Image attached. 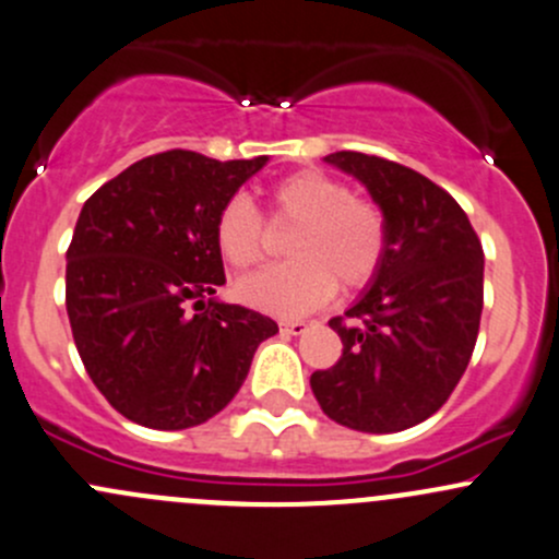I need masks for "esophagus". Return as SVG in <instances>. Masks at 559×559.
Instances as JSON below:
<instances>
[{
    "instance_id": "obj_1",
    "label": "esophagus",
    "mask_w": 559,
    "mask_h": 559,
    "mask_svg": "<svg viewBox=\"0 0 559 559\" xmlns=\"http://www.w3.org/2000/svg\"><path fill=\"white\" fill-rule=\"evenodd\" d=\"M306 321L300 319H284L281 321V332H286V335H302L306 332Z\"/></svg>"
}]
</instances>
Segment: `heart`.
Listing matches in <instances>:
<instances>
[{
  "instance_id": "b5f03b06",
  "label": "heart",
  "mask_w": 559,
  "mask_h": 559,
  "mask_svg": "<svg viewBox=\"0 0 559 559\" xmlns=\"http://www.w3.org/2000/svg\"><path fill=\"white\" fill-rule=\"evenodd\" d=\"M275 224H300L286 253L292 262L262 270L238 286L248 306L275 316L316 311L341 286L362 289L386 253V218L376 202L354 197L343 180L321 170H300L270 189ZM224 262L251 270L264 259V222L246 194L229 197L213 224Z\"/></svg>"
}]
</instances>
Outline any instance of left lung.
<instances>
[{
	"label": "left lung",
	"instance_id": "1",
	"mask_svg": "<svg viewBox=\"0 0 559 559\" xmlns=\"http://www.w3.org/2000/svg\"><path fill=\"white\" fill-rule=\"evenodd\" d=\"M326 165L354 175L386 218L379 273L330 319L343 357L311 389L332 421L400 432L430 419L471 362L484 306V251L452 194L411 167L359 151Z\"/></svg>",
	"mask_w": 559,
	"mask_h": 559
}]
</instances>
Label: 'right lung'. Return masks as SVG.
<instances>
[{
  "instance_id": "right-lung-1",
  "label": "right lung",
  "mask_w": 559,
  "mask_h": 559,
  "mask_svg": "<svg viewBox=\"0 0 559 559\" xmlns=\"http://www.w3.org/2000/svg\"><path fill=\"white\" fill-rule=\"evenodd\" d=\"M264 165L165 151L83 205L67 248V316L86 373L134 425L186 430L216 416L278 332L270 316L213 297L227 284L213 224Z\"/></svg>"
}]
</instances>
